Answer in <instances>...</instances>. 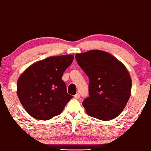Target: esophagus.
Segmentation results:
<instances>
[{"label":"esophagus","mask_w":151,"mask_h":151,"mask_svg":"<svg viewBox=\"0 0 151 151\" xmlns=\"http://www.w3.org/2000/svg\"><path fill=\"white\" fill-rule=\"evenodd\" d=\"M80 97V95L79 93H76L75 96H74V98L76 99H79Z\"/></svg>","instance_id":"esophagus-1"}]
</instances>
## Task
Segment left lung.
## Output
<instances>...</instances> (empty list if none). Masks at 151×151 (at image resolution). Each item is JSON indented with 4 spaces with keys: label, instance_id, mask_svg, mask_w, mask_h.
<instances>
[{
    "label": "left lung",
    "instance_id": "8db88e82",
    "mask_svg": "<svg viewBox=\"0 0 151 151\" xmlns=\"http://www.w3.org/2000/svg\"><path fill=\"white\" fill-rule=\"evenodd\" d=\"M76 59L89 78V97L82 102L87 114L102 120L118 116L129 100L132 86L124 65L100 50L77 53Z\"/></svg>",
    "mask_w": 151,
    "mask_h": 151
}]
</instances>
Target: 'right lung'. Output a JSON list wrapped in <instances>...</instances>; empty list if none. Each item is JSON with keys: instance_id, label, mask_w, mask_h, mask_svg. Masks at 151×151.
Here are the masks:
<instances>
[{"instance_id": "obj_1", "label": "right lung", "mask_w": 151, "mask_h": 151, "mask_svg": "<svg viewBox=\"0 0 151 151\" xmlns=\"http://www.w3.org/2000/svg\"><path fill=\"white\" fill-rule=\"evenodd\" d=\"M73 55L47 58L27 69L18 78L17 95L31 116L47 120L62 113L73 98L68 94L64 72L71 65Z\"/></svg>"}]
</instances>
